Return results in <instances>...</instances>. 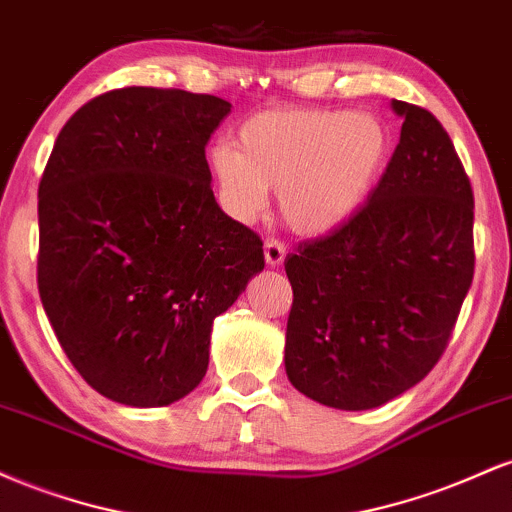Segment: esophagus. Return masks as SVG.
<instances>
[{
  "label": "esophagus",
  "instance_id": "obj_1",
  "mask_svg": "<svg viewBox=\"0 0 512 512\" xmlns=\"http://www.w3.org/2000/svg\"><path fill=\"white\" fill-rule=\"evenodd\" d=\"M284 257V243H279V240H267V243H264V262H267L269 267H279V264L284 262Z\"/></svg>",
  "mask_w": 512,
  "mask_h": 512
}]
</instances>
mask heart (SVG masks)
I'll list each match as a JSON object with an SVG mask.
<instances>
[{
    "label": "heart",
    "mask_w": 512,
    "mask_h": 512,
    "mask_svg": "<svg viewBox=\"0 0 512 512\" xmlns=\"http://www.w3.org/2000/svg\"><path fill=\"white\" fill-rule=\"evenodd\" d=\"M395 154L380 115L272 108L248 117L236 146L216 144L209 170L223 209L250 221L279 190L281 219L298 236H330L368 207Z\"/></svg>",
    "instance_id": "1"
}]
</instances>
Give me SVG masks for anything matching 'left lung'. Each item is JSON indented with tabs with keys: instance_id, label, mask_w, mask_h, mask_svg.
<instances>
[{
	"instance_id": "8db88e82",
	"label": "left lung",
	"mask_w": 512,
	"mask_h": 512,
	"mask_svg": "<svg viewBox=\"0 0 512 512\" xmlns=\"http://www.w3.org/2000/svg\"><path fill=\"white\" fill-rule=\"evenodd\" d=\"M392 110L402 134L368 207L284 262L286 375L344 411L380 407L431 373L474 276V195L455 146L428 110Z\"/></svg>"
}]
</instances>
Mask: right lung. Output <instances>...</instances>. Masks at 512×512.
<instances>
[{"label":"right lung","instance_id":"right-lung-1","mask_svg":"<svg viewBox=\"0 0 512 512\" xmlns=\"http://www.w3.org/2000/svg\"><path fill=\"white\" fill-rule=\"evenodd\" d=\"M231 103L117 88L57 137L38 187V289L81 378L166 407L209 368L211 327L264 269L262 240L216 204L204 156Z\"/></svg>","mask_w":512,"mask_h":512}]
</instances>
